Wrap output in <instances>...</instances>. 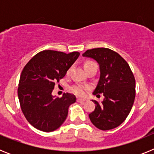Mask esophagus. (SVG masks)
<instances>
[{
	"instance_id": "1",
	"label": "esophagus",
	"mask_w": 154,
	"mask_h": 154,
	"mask_svg": "<svg viewBox=\"0 0 154 154\" xmlns=\"http://www.w3.org/2000/svg\"><path fill=\"white\" fill-rule=\"evenodd\" d=\"M85 101V99H80V98H78V99H77V102H79V103H84Z\"/></svg>"
}]
</instances>
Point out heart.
Listing matches in <instances>:
<instances>
[{
	"mask_svg": "<svg viewBox=\"0 0 154 154\" xmlns=\"http://www.w3.org/2000/svg\"><path fill=\"white\" fill-rule=\"evenodd\" d=\"M92 64H95V62H92V61H86V62L84 63V68L86 67V66H89V65H92ZM69 73V70L68 71V74ZM89 89L87 86L82 85H75L71 87L70 90L73 92L74 94L77 95V96H83L85 93V91Z\"/></svg>",
	"mask_w": 154,
	"mask_h": 154,
	"instance_id": "obj_1",
	"label": "heart"
}]
</instances>
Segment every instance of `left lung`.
I'll return each instance as SVG.
<instances>
[{"mask_svg": "<svg viewBox=\"0 0 154 154\" xmlns=\"http://www.w3.org/2000/svg\"><path fill=\"white\" fill-rule=\"evenodd\" d=\"M82 56L99 63L100 78L93 95L104 96L102 103L92 100L96 106L89 119L99 130L117 127L126 119L135 99L136 81L130 67L117 52L106 48L87 50Z\"/></svg>", "mask_w": 154, "mask_h": 154, "instance_id": "left-lung-1", "label": "left lung"}]
</instances>
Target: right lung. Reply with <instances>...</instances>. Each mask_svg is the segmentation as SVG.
I'll list each match as a JSON object with an SVG mask.
<instances>
[{
    "label": "right lung",
    "instance_id": "obj_1",
    "mask_svg": "<svg viewBox=\"0 0 154 154\" xmlns=\"http://www.w3.org/2000/svg\"><path fill=\"white\" fill-rule=\"evenodd\" d=\"M79 56L78 51L66 54L45 50L26 64L19 80L17 96L28 123L44 132L57 130L65 122L69 107L76 101L73 94L55 98L51 92Z\"/></svg>",
    "mask_w": 154,
    "mask_h": 154
}]
</instances>
